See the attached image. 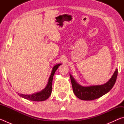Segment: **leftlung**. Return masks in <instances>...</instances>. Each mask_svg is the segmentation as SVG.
<instances>
[{
	"label": "left lung",
	"instance_id": "obj_1",
	"mask_svg": "<svg viewBox=\"0 0 124 124\" xmlns=\"http://www.w3.org/2000/svg\"><path fill=\"white\" fill-rule=\"evenodd\" d=\"M117 72L116 68L111 78L104 84L87 86H83L79 84L72 75L70 74L73 92L78 98L81 100L91 101L102 97L108 93L114 86L116 80Z\"/></svg>",
	"mask_w": 124,
	"mask_h": 124
}]
</instances>
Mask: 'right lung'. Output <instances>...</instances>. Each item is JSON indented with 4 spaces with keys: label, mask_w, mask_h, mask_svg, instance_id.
I'll return each instance as SVG.
<instances>
[{
    "label": "right lung",
    "mask_w": 124,
    "mask_h": 124,
    "mask_svg": "<svg viewBox=\"0 0 124 124\" xmlns=\"http://www.w3.org/2000/svg\"><path fill=\"white\" fill-rule=\"evenodd\" d=\"M61 64V63L57 64L53 67L51 75H50L49 78V80H48L47 85L43 90H41L39 92H35V93L32 94H29V95H28H28L27 94V95H25V94H22L20 93H18V95L22 98L30 101H44L47 100L51 94L52 80H53V77L54 73L56 72V71L57 70L58 67Z\"/></svg>",
    "instance_id": "right-lung-1"
}]
</instances>
